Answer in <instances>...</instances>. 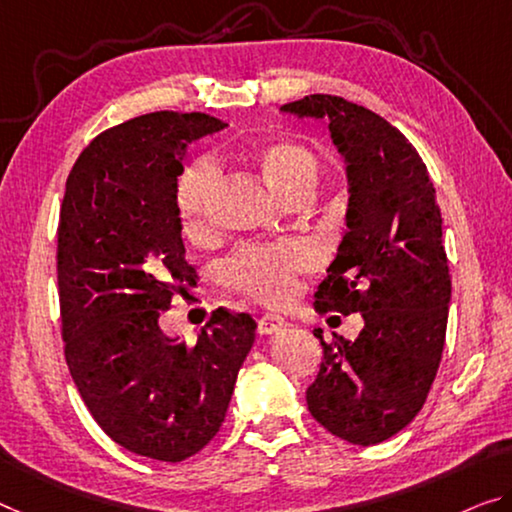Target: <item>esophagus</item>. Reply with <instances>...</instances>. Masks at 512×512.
<instances>
[{
	"instance_id": "obj_1",
	"label": "esophagus",
	"mask_w": 512,
	"mask_h": 512,
	"mask_svg": "<svg viewBox=\"0 0 512 512\" xmlns=\"http://www.w3.org/2000/svg\"><path fill=\"white\" fill-rule=\"evenodd\" d=\"M286 327H288V322L283 320L281 316H274V313H265V316L258 318V334H263V336L277 334Z\"/></svg>"
}]
</instances>
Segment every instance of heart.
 <instances>
[{"instance_id":"1","label":"heart","mask_w":512,"mask_h":512,"mask_svg":"<svg viewBox=\"0 0 512 512\" xmlns=\"http://www.w3.org/2000/svg\"><path fill=\"white\" fill-rule=\"evenodd\" d=\"M247 157L283 199L316 183L320 162L309 146L293 139H265L247 148ZM215 169L208 160H194L178 178L176 203L185 233L201 238L210 226V192ZM316 265V254L302 242L245 245L222 263V279L240 293L263 302H283L293 295L297 274Z\"/></svg>"}]
</instances>
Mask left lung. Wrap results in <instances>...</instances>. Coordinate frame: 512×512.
Instances as JSON below:
<instances>
[{
  "label": "left lung",
  "instance_id": "obj_1",
  "mask_svg": "<svg viewBox=\"0 0 512 512\" xmlns=\"http://www.w3.org/2000/svg\"><path fill=\"white\" fill-rule=\"evenodd\" d=\"M281 112L325 119L348 174V212L338 254L316 293V309L361 313L355 341H322L313 419L350 444L396 435L426 403L442 361L451 274L442 212L426 164L403 132L371 109L313 93Z\"/></svg>",
  "mask_w": 512,
  "mask_h": 512
}]
</instances>
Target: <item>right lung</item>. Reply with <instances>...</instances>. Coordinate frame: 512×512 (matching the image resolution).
I'll use <instances>...</instances> for the list:
<instances>
[{
	"instance_id": "add662e5",
	"label": "right lung",
	"mask_w": 512,
	"mask_h": 512,
	"mask_svg": "<svg viewBox=\"0 0 512 512\" xmlns=\"http://www.w3.org/2000/svg\"><path fill=\"white\" fill-rule=\"evenodd\" d=\"M208 114L155 112L109 128L77 157L57 229L66 364L98 426L162 462L199 453L222 428L256 338L249 313L217 309L194 345L157 320L194 277L176 190Z\"/></svg>"
}]
</instances>
